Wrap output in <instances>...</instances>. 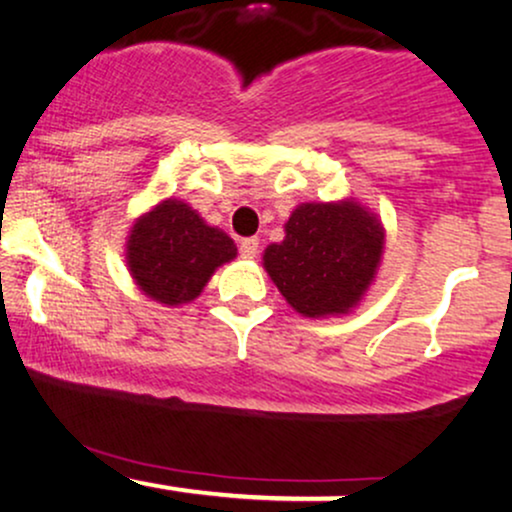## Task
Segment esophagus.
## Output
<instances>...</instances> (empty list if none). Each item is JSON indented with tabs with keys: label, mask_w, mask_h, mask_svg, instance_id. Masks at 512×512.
<instances>
[{
	"label": "esophagus",
	"mask_w": 512,
	"mask_h": 512,
	"mask_svg": "<svg viewBox=\"0 0 512 512\" xmlns=\"http://www.w3.org/2000/svg\"><path fill=\"white\" fill-rule=\"evenodd\" d=\"M257 252H260V240H257V238H243V240H240V255L248 257V260H250V257H255Z\"/></svg>",
	"instance_id": "1"
}]
</instances>
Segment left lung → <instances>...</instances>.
Masks as SVG:
<instances>
[{"instance_id": "obj_1", "label": "left lung", "mask_w": 512, "mask_h": 512, "mask_svg": "<svg viewBox=\"0 0 512 512\" xmlns=\"http://www.w3.org/2000/svg\"><path fill=\"white\" fill-rule=\"evenodd\" d=\"M284 240L264 248L262 267L303 317L349 315L375 281L385 226L354 197L303 202L284 223Z\"/></svg>"}]
</instances>
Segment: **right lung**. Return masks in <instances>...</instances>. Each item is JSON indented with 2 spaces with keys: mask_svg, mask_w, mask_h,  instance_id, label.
I'll list each match as a JSON object with an SVG mask.
<instances>
[{
  "mask_svg": "<svg viewBox=\"0 0 512 512\" xmlns=\"http://www.w3.org/2000/svg\"><path fill=\"white\" fill-rule=\"evenodd\" d=\"M238 248L197 209L166 197L134 219L125 240V262L137 289L151 301L178 308L192 303Z\"/></svg>",
  "mask_w": 512,
  "mask_h": 512,
  "instance_id": "add662e5",
  "label": "right lung"
}]
</instances>
